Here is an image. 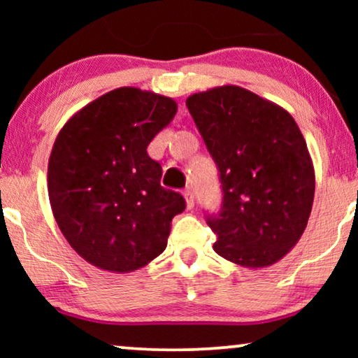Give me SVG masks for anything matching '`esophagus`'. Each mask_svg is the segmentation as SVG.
Wrapping results in <instances>:
<instances>
[{"mask_svg": "<svg viewBox=\"0 0 358 358\" xmlns=\"http://www.w3.org/2000/svg\"><path fill=\"white\" fill-rule=\"evenodd\" d=\"M182 195H184V199H185V205H187V208H194V194H192V190L185 189L184 192H182Z\"/></svg>", "mask_w": 358, "mask_h": 358, "instance_id": "1", "label": "esophagus"}]
</instances>
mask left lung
<instances>
[{
    "label": "left lung",
    "mask_w": 358,
    "mask_h": 358,
    "mask_svg": "<svg viewBox=\"0 0 358 358\" xmlns=\"http://www.w3.org/2000/svg\"><path fill=\"white\" fill-rule=\"evenodd\" d=\"M185 106L222 180V212L207 220L215 252L241 267L272 266L300 241L315 199V166L295 119L234 85L195 92Z\"/></svg>",
    "instance_id": "obj_1"
}]
</instances>
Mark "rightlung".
<instances>
[{
    "label": "right lung",
    "instance_id": "obj_1",
    "mask_svg": "<svg viewBox=\"0 0 358 358\" xmlns=\"http://www.w3.org/2000/svg\"><path fill=\"white\" fill-rule=\"evenodd\" d=\"M178 112L171 97L124 86L73 114L48 158V199L70 246L97 268L127 273L166 249L185 200L161 187L146 148Z\"/></svg>",
    "mask_w": 358,
    "mask_h": 358
}]
</instances>
